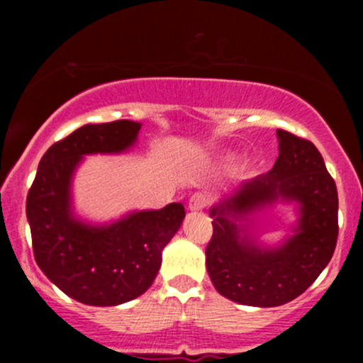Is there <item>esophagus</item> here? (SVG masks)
Wrapping results in <instances>:
<instances>
[{
	"label": "esophagus",
	"mask_w": 363,
	"mask_h": 363,
	"mask_svg": "<svg viewBox=\"0 0 363 363\" xmlns=\"http://www.w3.org/2000/svg\"><path fill=\"white\" fill-rule=\"evenodd\" d=\"M211 196L208 193H194L189 198V210L193 211H203L205 208L210 206Z\"/></svg>",
	"instance_id": "esophagus-1"
}]
</instances>
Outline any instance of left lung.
<instances>
[{
  "mask_svg": "<svg viewBox=\"0 0 363 363\" xmlns=\"http://www.w3.org/2000/svg\"><path fill=\"white\" fill-rule=\"evenodd\" d=\"M280 153L269 172L244 182L210 211L213 235L206 268L215 289L230 301L277 307L303 294L331 261L338 240V191L314 143L277 129ZM278 197L297 201L301 220L296 235L278 250H261L228 218Z\"/></svg>",
  "mask_w": 363,
  "mask_h": 363,
  "instance_id": "obj_1",
  "label": "left lung"
}]
</instances>
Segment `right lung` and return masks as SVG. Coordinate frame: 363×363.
<instances>
[{"instance_id":"add662e5","label":"right lung","mask_w":363,"mask_h":363,"mask_svg":"<svg viewBox=\"0 0 363 363\" xmlns=\"http://www.w3.org/2000/svg\"><path fill=\"white\" fill-rule=\"evenodd\" d=\"M140 123L86 124L52 145L27 194L35 262L66 295L89 306H118L140 297L155 280L162 249L184 220V206L138 211L91 227L73 218L72 176L83 155L119 153L135 143Z\"/></svg>"}]
</instances>
